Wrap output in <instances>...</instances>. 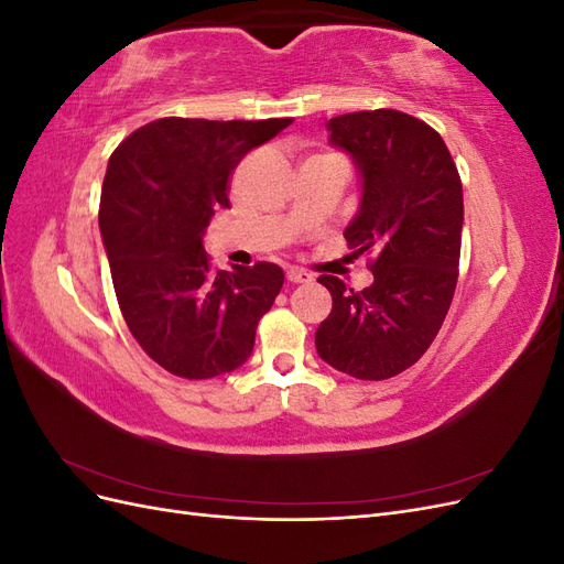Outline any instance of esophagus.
Here are the masks:
<instances>
[{"instance_id":"obj_1","label":"esophagus","mask_w":564,"mask_h":564,"mask_svg":"<svg viewBox=\"0 0 564 564\" xmlns=\"http://www.w3.org/2000/svg\"><path fill=\"white\" fill-rule=\"evenodd\" d=\"M286 280L292 284H303V282H313V275H311V272H305V270L292 268V270H286Z\"/></svg>"}]
</instances>
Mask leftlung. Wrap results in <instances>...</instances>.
Segmentation results:
<instances>
[{
  "instance_id": "left-lung-1",
  "label": "left lung",
  "mask_w": 564,
  "mask_h": 564,
  "mask_svg": "<svg viewBox=\"0 0 564 564\" xmlns=\"http://www.w3.org/2000/svg\"><path fill=\"white\" fill-rule=\"evenodd\" d=\"M332 143L362 172V204L344 237L373 253L371 286L355 292L334 275L332 313L315 332L319 357L362 381L402 373L431 348L458 280L464 187L442 135L400 110L332 117Z\"/></svg>"
}]
</instances>
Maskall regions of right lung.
<instances>
[{"instance_id": "right-lung-1", "label": "right lung", "mask_w": 564, "mask_h": 564, "mask_svg": "<svg viewBox=\"0 0 564 564\" xmlns=\"http://www.w3.org/2000/svg\"><path fill=\"white\" fill-rule=\"evenodd\" d=\"M289 124L292 117H162L110 155L98 224L119 311L150 360L174 377L202 381L242 367L280 294V265L214 270L202 235L230 207L237 164Z\"/></svg>"}]
</instances>
